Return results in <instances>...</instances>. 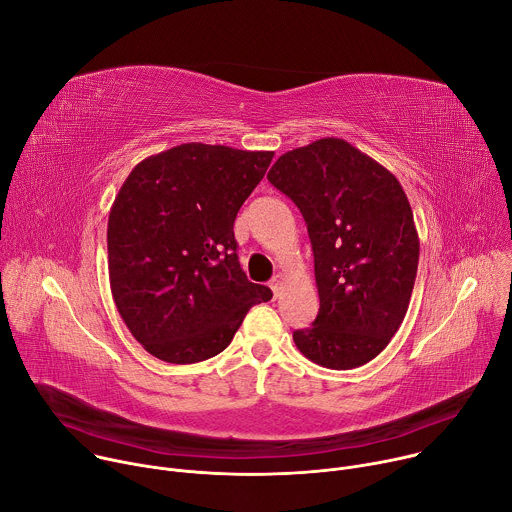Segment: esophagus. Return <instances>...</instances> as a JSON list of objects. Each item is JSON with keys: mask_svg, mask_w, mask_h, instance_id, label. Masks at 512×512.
I'll return each instance as SVG.
<instances>
[{"mask_svg": "<svg viewBox=\"0 0 512 512\" xmlns=\"http://www.w3.org/2000/svg\"><path fill=\"white\" fill-rule=\"evenodd\" d=\"M283 283H285V277H283V275H275V277L271 279V289H273V294H275V296H279V294H281Z\"/></svg>", "mask_w": 512, "mask_h": 512, "instance_id": "obj_1", "label": "esophagus"}]
</instances>
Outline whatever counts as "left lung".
<instances>
[{"mask_svg":"<svg viewBox=\"0 0 512 512\" xmlns=\"http://www.w3.org/2000/svg\"><path fill=\"white\" fill-rule=\"evenodd\" d=\"M267 180L296 202L314 251L320 310L296 330L320 367L356 369L399 330L419 263L413 212L399 180L340 137H322L273 164Z\"/></svg>","mask_w":512,"mask_h":512,"instance_id":"1","label":"left lung"}]
</instances>
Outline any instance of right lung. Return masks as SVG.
Here are the masks:
<instances>
[{
    "label": "right lung",
    "instance_id": "add662e5",
    "mask_svg": "<svg viewBox=\"0 0 512 512\" xmlns=\"http://www.w3.org/2000/svg\"><path fill=\"white\" fill-rule=\"evenodd\" d=\"M273 152L182 143L141 160L109 212L111 294L119 316L160 360L223 352L271 289L239 265L233 225Z\"/></svg>",
    "mask_w": 512,
    "mask_h": 512
}]
</instances>
